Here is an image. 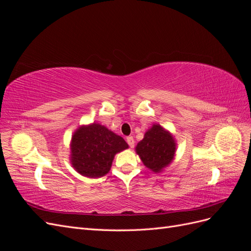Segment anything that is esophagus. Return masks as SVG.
<instances>
[{"mask_svg":"<svg viewBox=\"0 0 251 251\" xmlns=\"http://www.w3.org/2000/svg\"><path fill=\"white\" fill-rule=\"evenodd\" d=\"M126 142H127V144L128 146H130V148H134V144H135V141H134V138L133 137H127L126 138Z\"/></svg>","mask_w":251,"mask_h":251,"instance_id":"obj_1","label":"esophagus"}]
</instances>
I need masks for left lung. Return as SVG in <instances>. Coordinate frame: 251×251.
I'll return each mask as SVG.
<instances>
[{"instance_id": "left-lung-1", "label": "left lung", "mask_w": 251, "mask_h": 251, "mask_svg": "<svg viewBox=\"0 0 251 251\" xmlns=\"http://www.w3.org/2000/svg\"><path fill=\"white\" fill-rule=\"evenodd\" d=\"M177 150L174 135L159 124H154L144 133L135 151L142 163L154 173H161L173 162Z\"/></svg>"}]
</instances>
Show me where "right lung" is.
Segmentation results:
<instances>
[{
	"mask_svg": "<svg viewBox=\"0 0 251 251\" xmlns=\"http://www.w3.org/2000/svg\"><path fill=\"white\" fill-rule=\"evenodd\" d=\"M128 148L121 136L93 123L79 126L70 142V163L81 176L100 178L107 175L114 157Z\"/></svg>",
	"mask_w": 251,
	"mask_h": 251,
	"instance_id": "obj_1",
	"label": "right lung"
}]
</instances>
